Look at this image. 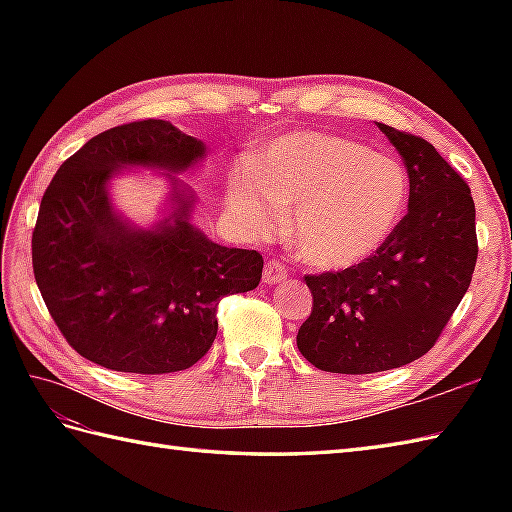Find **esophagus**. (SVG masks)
<instances>
[{"mask_svg": "<svg viewBox=\"0 0 512 512\" xmlns=\"http://www.w3.org/2000/svg\"><path fill=\"white\" fill-rule=\"evenodd\" d=\"M286 277H288V268L284 264H279L277 259H270V262H266V268L262 273V281L266 286L279 284V281H284Z\"/></svg>", "mask_w": 512, "mask_h": 512, "instance_id": "esophagus-1", "label": "esophagus"}]
</instances>
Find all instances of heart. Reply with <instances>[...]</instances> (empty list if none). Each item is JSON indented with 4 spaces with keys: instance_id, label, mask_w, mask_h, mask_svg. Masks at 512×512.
<instances>
[{
    "instance_id": "heart-1",
    "label": "heart",
    "mask_w": 512,
    "mask_h": 512,
    "mask_svg": "<svg viewBox=\"0 0 512 512\" xmlns=\"http://www.w3.org/2000/svg\"><path fill=\"white\" fill-rule=\"evenodd\" d=\"M409 184L394 158L325 132H290L242 162L228 180V211L264 235L290 213L297 255L312 268L345 270L376 255L394 235Z\"/></svg>"
}]
</instances>
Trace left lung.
<instances>
[{
  "label": "left lung",
  "mask_w": 512,
  "mask_h": 512,
  "mask_svg": "<svg viewBox=\"0 0 512 512\" xmlns=\"http://www.w3.org/2000/svg\"><path fill=\"white\" fill-rule=\"evenodd\" d=\"M378 127L405 160L409 211L363 264L306 275L312 312L297 347L332 374L385 372L427 354L469 290L477 262L469 184L424 138Z\"/></svg>",
  "instance_id": "obj_1"
}]
</instances>
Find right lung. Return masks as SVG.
<instances>
[{
	"instance_id": "1",
	"label": "right lung",
	"mask_w": 512,
	"mask_h": 512,
	"mask_svg": "<svg viewBox=\"0 0 512 512\" xmlns=\"http://www.w3.org/2000/svg\"><path fill=\"white\" fill-rule=\"evenodd\" d=\"M202 158L198 138L147 118L94 136L54 173L32 231V270L50 317L88 361L132 374L189 369L215 341L220 299L259 286L262 255L206 239L189 222V189L173 187L176 209L147 231L107 198L114 171L180 173Z\"/></svg>"
}]
</instances>
